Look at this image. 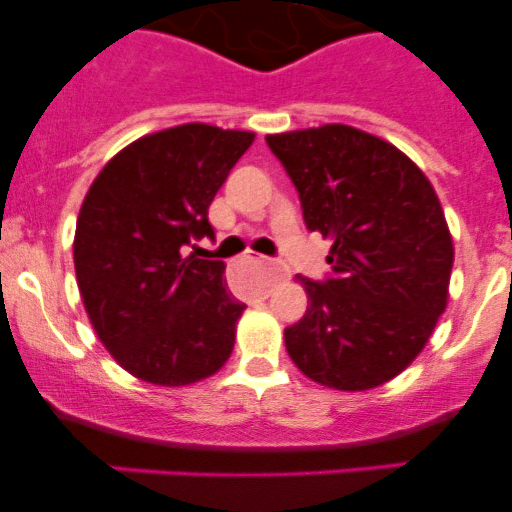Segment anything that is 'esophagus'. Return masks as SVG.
I'll return each mask as SVG.
<instances>
[{
	"label": "esophagus",
	"mask_w": 512,
	"mask_h": 512,
	"mask_svg": "<svg viewBox=\"0 0 512 512\" xmlns=\"http://www.w3.org/2000/svg\"><path fill=\"white\" fill-rule=\"evenodd\" d=\"M260 265L267 270V285H275V282H280L282 277H285V267H282L280 262L260 260Z\"/></svg>",
	"instance_id": "34e87169"
}]
</instances>
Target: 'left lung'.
Masks as SVG:
<instances>
[{
  "label": "left lung",
  "instance_id": "left-lung-1",
  "mask_svg": "<svg viewBox=\"0 0 512 512\" xmlns=\"http://www.w3.org/2000/svg\"><path fill=\"white\" fill-rule=\"evenodd\" d=\"M332 240L329 272L302 277L307 312L285 329L299 371L339 391L394 379L426 347L448 302L453 242L436 190L399 148L329 123L265 138Z\"/></svg>",
  "mask_w": 512,
  "mask_h": 512
}]
</instances>
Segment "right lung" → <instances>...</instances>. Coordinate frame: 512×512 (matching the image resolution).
Returning <instances> with one entry per match:
<instances>
[{
	"instance_id": "obj_1",
	"label": "right lung",
	"mask_w": 512,
	"mask_h": 512,
	"mask_svg": "<svg viewBox=\"0 0 512 512\" xmlns=\"http://www.w3.org/2000/svg\"><path fill=\"white\" fill-rule=\"evenodd\" d=\"M252 141L208 123L168 128L123 148L86 193L74 237L84 307L103 347L148 384H195L230 359L245 304L225 262L188 247L215 237L208 208Z\"/></svg>"
}]
</instances>
